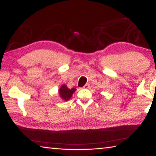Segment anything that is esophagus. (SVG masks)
<instances>
[{
  "instance_id": "obj_1",
  "label": "esophagus",
  "mask_w": 156,
  "mask_h": 156,
  "mask_svg": "<svg viewBox=\"0 0 156 156\" xmlns=\"http://www.w3.org/2000/svg\"><path fill=\"white\" fill-rule=\"evenodd\" d=\"M83 88V89H89V88H90V85H89V84H86Z\"/></svg>"
}]
</instances>
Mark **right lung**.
Segmentation results:
<instances>
[{
	"label": "right lung",
	"mask_w": 156,
	"mask_h": 156,
	"mask_svg": "<svg viewBox=\"0 0 156 156\" xmlns=\"http://www.w3.org/2000/svg\"><path fill=\"white\" fill-rule=\"evenodd\" d=\"M76 91V88L69 89L66 84H62L58 91L59 96L64 101H68L72 98L73 94Z\"/></svg>",
	"instance_id": "add662e5"
}]
</instances>
